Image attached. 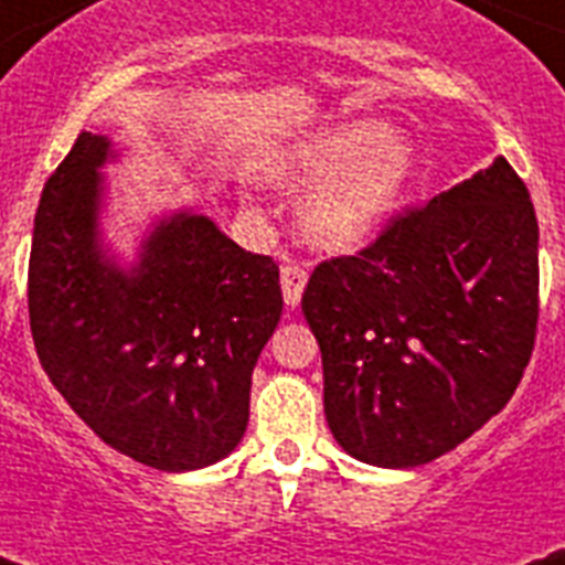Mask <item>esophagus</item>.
Here are the masks:
<instances>
[{"mask_svg": "<svg viewBox=\"0 0 565 565\" xmlns=\"http://www.w3.org/2000/svg\"><path fill=\"white\" fill-rule=\"evenodd\" d=\"M305 284H308V269L301 264H284L281 266V290L287 308H296L301 301V292H305Z\"/></svg>", "mask_w": 565, "mask_h": 565, "instance_id": "esophagus-1", "label": "esophagus"}]
</instances>
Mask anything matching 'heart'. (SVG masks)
I'll list each match as a JSON object with an SVG mask.
<instances>
[{"instance_id":"1","label":"heart","mask_w":565,"mask_h":565,"mask_svg":"<svg viewBox=\"0 0 565 565\" xmlns=\"http://www.w3.org/2000/svg\"><path fill=\"white\" fill-rule=\"evenodd\" d=\"M416 175V149L384 119H343L284 146L266 179L301 193V228L317 248L354 252L370 243Z\"/></svg>"}]
</instances>
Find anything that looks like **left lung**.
Returning <instances> with one entry per match:
<instances>
[{
    "instance_id": "left-lung-1",
    "label": "left lung",
    "mask_w": 565,
    "mask_h": 565,
    "mask_svg": "<svg viewBox=\"0 0 565 565\" xmlns=\"http://www.w3.org/2000/svg\"><path fill=\"white\" fill-rule=\"evenodd\" d=\"M301 310L322 352L326 419L352 457L437 460L510 402L536 340L540 225L504 158L322 260Z\"/></svg>"
}]
</instances>
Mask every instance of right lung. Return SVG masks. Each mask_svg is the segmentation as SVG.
Masks as SVG:
<instances>
[{
  "label": "right lung",
  "mask_w": 565,
  "mask_h": 565,
  "mask_svg": "<svg viewBox=\"0 0 565 565\" xmlns=\"http://www.w3.org/2000/svg\"><path fill=\"white\" fill-rule=\"evenodd\" d=\"M110 140L82 131L46 181L29 257L40 366L110 448L163 472L231 455L252 370L281 319L278 264L207 216L172 213L131 269L99 243Z\"/></svg>",
  "instance_id": "obj_1"
}]
</instances>
